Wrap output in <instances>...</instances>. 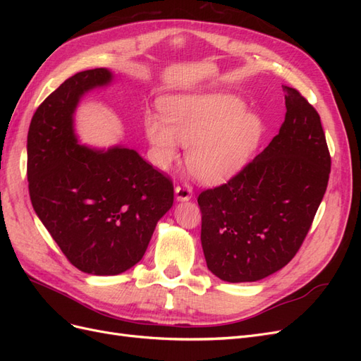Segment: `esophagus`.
Wrapping results in <instances>:
<instances>
[{
  "instance_id": "esophagus-1",
  "label": "esophagus",
  "mask_w": 361,
  "mask_h": 361,
  "mask_svg": "<svg viewBox=\"0 0 361 361\" xmlns=\"http://www.w3.org/2000/svg\"><path fill=\"white\" fill-rule=\"evenodd\" d=\"M174 194H176V199L179 202H188L192 197V188L187 183L178 185V187L174 188Z\"/></svg>"
}]
</instances>
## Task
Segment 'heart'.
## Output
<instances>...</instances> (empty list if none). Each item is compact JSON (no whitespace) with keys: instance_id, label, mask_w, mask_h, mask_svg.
Instances as JSON below:
<instances>
[{"instance_id":"heart-1","label":"heart","mask_w":361,"mask_h":361,"mask_svg":"<svg viewBox=\"0 0 361 361\" xmlns=\"http://www.w3.org/2000/svg\"><path fill=\"white\" fill-rule=\"evenodd\" d=\"M232 94H190L164 102V116L149 113L145 134L152 162L169 169L188 146L190 170L203 182H223L244 167L262 135L260 118Z\"/></svg>"}]
</instances>
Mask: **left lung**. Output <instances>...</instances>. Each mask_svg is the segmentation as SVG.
Returning a JSON list of instances; mask_svg holds the SVG:
<instances>
[{"mask_svg":"<svg viewBox=\"0 0 361 361\" xmlns=\"http://www.w3.org/2000/svg\"><path fill=\"white\" fill-rule=\"evenodd\" d=\"M283 90L286 116L279 134L236 176L197 199L206 265L228 283L257 281L288 265L329 185L321 117L298 90Z\"/></svg>","mask_w":361,"mask_h":361,"instance_id":"left-lung-1","label":"left lung"}]
</instances>
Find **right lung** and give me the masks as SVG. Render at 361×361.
Returning a JSON list of instances; mask_svg holds the SVG:
<instances>
[{"label": "right lung", "mask_w": 361, "mask_h": 361, "mask_svg": "<svg viewBox=\"0 0 361 361\" xmlns=\"http://www.w3.org/2000/svg\"><path fill=\"white\" fill-rule=\"evenodd\" d=\"M111 81L105 68L71 76L39 105L27 138L32 207L71 264L93 276L138 264L174 197L171 180L135 150L78 143L76 105Z\"/></svg>", "instance_id": "obj_1"}]
</instances>
